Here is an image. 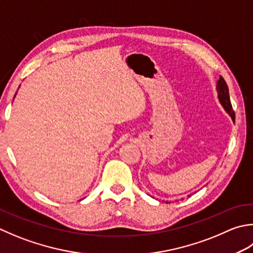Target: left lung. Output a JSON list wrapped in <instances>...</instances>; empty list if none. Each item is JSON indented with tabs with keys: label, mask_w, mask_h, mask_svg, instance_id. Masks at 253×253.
Returning <instances> with one entry per match:
<instances>
[{
	"label": "left lung",
	"mask_w": 253,
	"mask_h": 253,
	"mask_svg": "<svg viewBox=\"0 0 253 253\" xmlns=\"http://www.w3.org/2000/svg\"><path fill=\"white\" fill-rule=\"evenodd\" d=\"M216 91H217V97H218V101L221 104V106L224 107V110L231 117L232 122H235V112L232 111V106H231L230 97H229V90H228V86H227L226 81L224 80V78L222 77H220L218 82H217Z\"/></svg>",
	"instance_id": "left-lung-1"
}]
</instances>
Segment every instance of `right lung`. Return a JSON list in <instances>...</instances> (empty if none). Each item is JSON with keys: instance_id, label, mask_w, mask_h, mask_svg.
<instances>
[{"instance_id": "add662e5", "label": "right lung", "mask_w": 253, "mask_h": 253, "mask_svg": "<svg viewBox=\"0 0 253 253\" xmlns=\"http://www.w3.org/2000/svg\"><path fill=\"white\" fill-rule=\"evenodd\" d=\"M15 95H16V94H15Z\"/></svg>"}]
</instances>
